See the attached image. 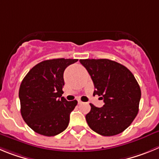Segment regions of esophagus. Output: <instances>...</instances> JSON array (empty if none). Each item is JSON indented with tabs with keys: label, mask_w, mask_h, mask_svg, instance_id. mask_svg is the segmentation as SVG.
I'll list each match as a JSON object with an SVG mask.
<instances>
[{
	"label": "esophagus",
	"mask_w": 159,
	"mask_h": 159,
	"mask_svg": "<svg viewBox=\"0 0 159 159\" xmlns=\"http://www.w3.org/2000/svg\"><path fill=\"white\" fill-rule=\"evenodd\" d=\"M78 104H82V101H81V100H80V99H78Z\"/></svg>",
	"instance_id": "1"
}]
</instances>
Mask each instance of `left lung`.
<instances>
[{"mask_svg": "<svg viewBox=\"0 0 159 159\" xmlns=\"http://www.w3.org/2000/svg\"><path fill=\"white\" fill-rule=\"evenodd\" d=\"M93 81L94 94L104 104L97 108L90 104L85 116L89 128L104 136L123 132L139 111L141 90L132 73L120 63L109 59H80Z\"/></svg>", "mask_w": 159, "mask_h": 159, "instance_id": "1", "label": "left lung"}]
</instances>
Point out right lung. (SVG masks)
Returning <instances> with one entry per match:
<instances>
[{
	"label": "right lung",
	"instance_id": "add662e5",
	"mask_svg": "<svg viewBox=\"0 0 159 159\" xmlns=\"http://www.w3.org/2000/svg\"><path fill=\"white\" fill-rule=\"evenodd\" d=\"M78 59L45 60L31 68L20 84L19 97L24 120L31 129L45 136L66 129L70 114L78 104L62 97L63 73Z\"/></svg>",
	"mask_w": 159,
	"mask_h": 159
}]
</instances>
